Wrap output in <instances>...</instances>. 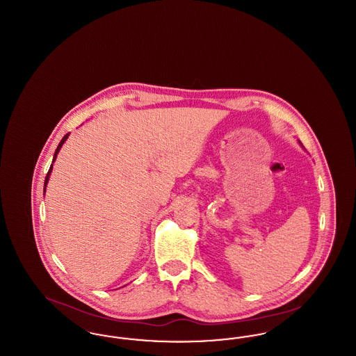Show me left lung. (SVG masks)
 <instances>
[{
	"mask_svg": "<svg viewBox=\"0 0 356 356\" xmlns=\"http://www.w3.org/2000/svg\"><path fill=\"white\" fill-rule=\"evenodd\" d=\"M299 144H300V145H302V147H303V144H302V143H300V141H299Z\"/></svg>",
	"mask_w": 356,
	"mask_h": 356,
	"instance_id": "1",
	"label": "left lung"
}]
</instances>
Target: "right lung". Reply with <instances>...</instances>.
Masks as SVG:
<instances>
[{
    "instance_id": "right-lung-1",
    "label": "right lung",
    "mask_w": 356,
    "mask_h": 356,
    "mask_svg": "<svg viewBox=\"0 0 356 356\" xmlns=\"http://www.w3.org/2000/svg\"><path fill=\"white\" fill-rule=\"evenodd\" d=\"M69 137V134L64 136L63 137V140L60 141V144H58V147H57V149H56V152H54V156H53V161H51V168L48 170V175H47V177H45V183H44V193H45V191H47V186H48V181H49V177H51V170H53V163L56 161V159H57V154L60 152V149H61V147H63V144L67 141V138Z\"/></svg>"
}]
</instances>
